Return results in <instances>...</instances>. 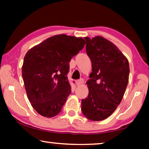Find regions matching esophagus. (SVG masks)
Masks as SVG:
<instances>
[{
    "label": "esophagus",
    "mask_w": 149,
    "mask_h": 149,
    "mask_svg": "<svg viewBox=\"0 0 149 149\" xmlns=\"http://www.w3.org/2000/svg\"><path fill=\"white\" fill-rule=\"evenodd\" d=\"M84 79H80L79 80H78L77 81V85L79 86V85H81L84 84Z\"/></svg>",
    "instance_id": "34e87169"
}]
</instances>
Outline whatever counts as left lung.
Here are the masks:
<instances>
[{"label": "left lung", "mask_w": 149, "mask_h": 149, "mask_svg": "<svg viewBox=\"0 0 149 149\" xmlns=\"http://www.w3.org/2000/svg\"><path fill=\"white\" fill-rule=\"evenodd\" d=\"M84 39L92 72L86 83L89 95L81 100V110L89 120L102 121L122 101L129 81V62L113 42L104 37Z\"/></svg>", "instance_id": "1"}]
</instances>
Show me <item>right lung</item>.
Listing matches in <instances>:
<instances>
[{
    "label": "right lung",
    "mask_w": 149,
    "mask_h": 149,
    "mask_svg": "<svg viewBox=\"0 0 149 149\" xmlns=\"http://www.w3.org/2000/svg\"><path fill=\"white\" fill-rule=\"evenodd\" d=\"M85 44L81 37L56 35L27 52L22 68L25 89L32 107L42 116L61 112L71 93L69 62Z\"/></svg>",
    "instance_id": "right-lung-1"
}]
</instances>
